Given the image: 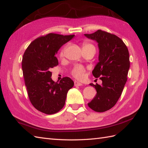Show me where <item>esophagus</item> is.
<instances>
[{
    "instance_id": "1",
    "label": "esophagus",
    "mask_w": 148,
    "mask_h": 148,
    "mask_svg": "<svg viewBox=\"0 0 148 148\" xmlns=\"http://www.w3.org/2000/svg\"><path fill=\"white\" fill-rule=\"evenodd\" d=\"M82 85H83V84L79 83V81H74V86H82Z\"/></svg>"
}]
</instances>
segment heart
I'll list each match as a JSON object with an SVG mask.
<instances>
[{
    "label": "heart",
    "mask_w": 148,
    "mask_h": 148,
    "mask_svg": "<svg viewBox=\"0 0 148 148\" xmlns=\"http://www.w3.org/2000/svg\"><path fill=\"white\" fill-rule=\"evenodd\" d=\"M93 48L95 49V47H94V46L92 45V44L88 43V42H84L83 45V48ZM64 51H65V48L62 49L61 50L60 53V55L61 57H62V56H64ZM84 73H85V69H84L83 66H81V65L76 66L72 71V76L78 79H83L84 76Z\"/></svg>",
    "instance_id": "1"
}]
</instances>
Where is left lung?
<instances>
[{
  "label": "left lung",
  "instance_id": "left-lung-1",
  "mask_svg": "<svg viewBox=\"0 0 148 148\" xmlns=\"http://www.w3.org/2000/svg\"><path fill=\"white\" fill-rule=\"evenodd\" d=\"M84 36L98 42L99 62L92 74L102 81V85L90 84L95 86L97 95L88 105L96 112H105L115 106L127 82L129 52L123 41L114 34L98 30Z\"/></svg>",
  "mask_w": 148,
  "mask_h": 148
}]
</instances>
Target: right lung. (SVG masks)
<instances>
[{
  "label": "right lung",
  "mask_w": 148,
  "mask_h": 148,
  "mask_svg": "<svg viewBox=\"0 0 148 148\" xmlns=\"http://www.w3.org/2000/svg\"><path fill=\"white\" fill-rule=\"evenodd\" d=\"M74 35L63 36L49 33L31 42L22 59L25 84L31 103L46 114L58 112L65 103L68 91L74 86L70 77L55 82L51 79V68L58 65L56 53Z\"/></svg>",
  "instance_id": "right-lung-1"
}]
</instances>
